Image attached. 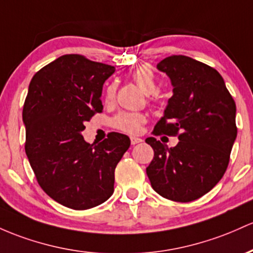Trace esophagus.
I'll use <instances>...</instances> for the list:
<instances>
[{"mask_svg":"<svg viewBox=\"0 0 253 253\" xmlns=\"http://www.w3.org/2000/svg\"><path fill=\"white\" fill-rule=\"evenodd\" d=\"M143 141V139H140V138L138 137H131V144L132 145H135V144H139Z\"/></svg>","mask_w":253,"mask_h":253,"instance_id":"1","label":"esophagus"}]
</instances>
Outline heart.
Masks as SVG:
<instances>
[{
    "label": "heart",
    "instance_id": "b5f03b06",
    "mask_svg": "<svg viewBox=\"0 0 253 253\" xmlns=\"http://www.w3.org/2000/svg\"><path fill=\"white\" fill-rule=\"evenodd\" d=\"M132 79L134 83L139 86V88L146 95H151V93L156 92L157 90V82L155 78L154 72L149 66H141L137 68L132 73ZM116 92V85L110 84L108 85L107 90H105V102H112L115 98ZM145 122V116L141 114L137 113H119L115 118L113 119V126L115 128L120 129L122 132L127 133H137L139 132L141 125Z\"/></svg>",
    "mask_w": 253,
    "mask_h": 253
}]
</instances>
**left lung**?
<instances>
[{
  "mask_svg": "<svg viewBox=\"0 0 253 253\" xmlns=\"http://www.w3.org/2000/svg\"><path fill=\"white\" fill-rule=\"evenodd\" d=\"M157 69L170 79L173 96L152 133L177 135L179 143L168 148L146 138L155 152L146 174L160 196L187 203L212 190L228 167L237 107L221 74L203 62L171 55Z\"/></svg>",
  "mask_w": 253,
  "mask_h": 253,
  "instance_id": "left-lung-1",
  "label": "left lung"
}]
</instances>
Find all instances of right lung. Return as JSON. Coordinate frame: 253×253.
<instances>
[{
  "mask_svg": "<svg viewBox=\"0 0 253 253\" xmlns=\"http://www.w3.org/2000/svg\"><path fill=\"white\" fill-rule=\"evenodd\" d=\"M115 67L83 55L60 56L32 78L23 109L25 151L43 191L57 203L86 210L114 192L116 165L131 145L112 132L97 145L86 143L84 124L102 113L105 80Z\"/></svg>",
  "mask_w": 253,
  "mask_h": 253,
  "instance_id": "right-lung-1",
  "label": "right lung"
}]
</instances>
